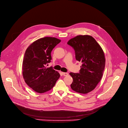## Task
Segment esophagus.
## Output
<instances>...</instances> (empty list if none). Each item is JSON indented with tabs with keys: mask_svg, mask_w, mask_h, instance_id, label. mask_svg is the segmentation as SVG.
<instances>
[{
	"mask_svg": "<svg viewBox=\"0 0 128 128\" xmlns=\"http://www.w3.org/2000/svg\"><path fill=\"white\" fill-rule=\"evenodd\" d=\"M62 74L64 76H67L68 75V74L67 72H62Z\"/></svg>",
	"mask_w": 128,
	"mask_h": 128,
	"instance_id": "obj_1",
	"label": "esophagus"
}]
</instances>
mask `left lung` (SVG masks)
Masks as SVG:
<instances>
[{
  "mask_svg": "<svg viewBox=\"0 0 128 128\" xmlns=\"http://www.w3.org/2000/svg\"><path fill=\"white\" fill-rule=\"evenodd\" d=\"M67 44L74 48L76 60L82 63L79 73L69 74L73 78L71 88L76 92L88 93L102 78L105 66L104 52L92 36L88 35H78Z\"/></svg>",
  "mask_w": 128,
  "mask_h": 128,
  "instance_id": "left-lung-1",
  "label": "left lung"
}]
</instances>
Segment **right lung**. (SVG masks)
<instances>
[{
	"mask_svg": "<svg viewBox=\"0 0 128 128\" xmlns=\"http://www.w3.org/2000/svg\"><path fill=\"white\" fill-rule=\"evenodd\" d=\"M61 40L52 37L40 38L30 45L24 54L22 74L26 83L36 92L50 90L60 77L52 66L46 68L52 60L51 52Z\"/></svg>",
	"mask_w": 128,
	"mask_h": 128,
	"instance_id": "obj_1",
	"label": "right lung"
}]
</instances>
